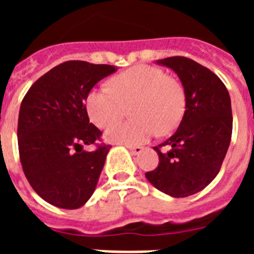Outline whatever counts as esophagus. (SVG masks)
<instances>
[{
    "label": "esophagus",
    "mask_w": 254,
    "mask_h": 254,
    "mask_svg": "<svg viewBox=\"0 0 254 254\" xmlns=\"http://www.w3.org/2000/svg\"><path fill=\"white\" fill-rule=\"evenodd\" d=\"M127 149H128L133 155H140L141 152H142L143 147L142 146H127Z\"/></svg>",
    "instance_id": "esophagus-1"
}]
</instances>
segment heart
<instances>
[{
    "label": "heart",
    "mask_w": 254,
    "mask_h": 254,
    "mask_svg": "<svg viewBox=\"0 0 254 254\" xmlns=\"http://www.w3.org/2000/svg\"><path fill=\"white\" fill-rule=\"evenodd\" d=\"M129 107L128 122L116 123L105 132L111 142L137 145L156 131L169 133L185 113L186 95L181 82L161 68L136 64L109 80V87H95L86 96V111L91 122L105 128Z\"/></svg>",
    "instance_id": "b5f03b06"
}]
</instances>
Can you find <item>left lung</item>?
<instances>
[{
    "mask_svg": "<svg viewBox=\"0 0 254 254\" xmlns=\"http://www.w3.org/2000/svg\"><path fill=\"white\" fill-rule=\"evenodd\" d=\"M185 87L186 111L172 137L155 146L159 164L147 181L172 197H187L210 185L220 172L232 140L233 114L228 89L212 71L187 57H168ZM168 147V152L161 151Z\"/></svg>",
    "mask_w": 254,
    "mask_h": 254,
    "instance_id": "8db88e82",
    "label": "left lung"
}]
</instances>
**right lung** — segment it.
I'll return each instance as SVG.
<instances>
[{
	"label": "right lung",
	"mask_w": 254,
	"mask_h": 254,
	"mask_svg": "<svg viewBox=\"0 0 254 254\" xmlns=\"http://www.w3.org/2000/svg\"><path fill=\"white\" fill-rule=\"evenodd\" d=\"M117 68L67 61L34 84L21 102L17 143L22 170L33 190L56 207H81L95 190L111 145L90 123L85 100L96 82ZM95 144L94 152L82 150Z\"/></svg>",
	"instance_id": "obj_1"
}]
</instances>
